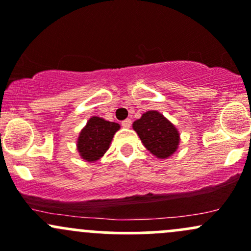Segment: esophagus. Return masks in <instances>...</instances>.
<instances>
[{
    "label": "esophagus",
    "mask_w": 251,
    "mask_h": 251,
    "mask_svg": "<svg viewBox=\"0 0 251 251\" xmlns=\"http://www.w3.org/2000/svg\"><path fill=\"white\" fill-rule=\"evenodd\" d=\"M122 126H125V128H129V126H131V120H129V118H128V120H125L122 122Z\"/></svg>",
    "instance_id": "obj_1"
}]
</instances>
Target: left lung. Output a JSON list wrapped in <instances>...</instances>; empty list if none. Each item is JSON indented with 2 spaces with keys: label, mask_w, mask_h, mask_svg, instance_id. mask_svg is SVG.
I'll list each match as a JSON object with an SVG mask.
<instances>
[{
  "label": "left lung",
  "mask_w": 251,
  "mask_h": 251,
  "mask_svg": "<svg viewBox=\"0 0 251 251\" xmlns=\"http://www.w3.org/2000/svg\"><path fill=\"white\" fill-rule=\"evenodd\" d=\"M133 129L144 146L159 159L169 158L178 148V130L160 112L154 110L145 112L133 123Z\"/></svg>",
  "instance_id": "left-lung-1"
}]
</instances>
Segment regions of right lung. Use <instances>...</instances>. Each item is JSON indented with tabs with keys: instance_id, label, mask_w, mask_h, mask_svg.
Listing matches in <instances>:
<instances>
[{
	"instance_id": "1",
	"label": "right lung",
	"mask_w": 251,
	"mask_h": 251,
	"mask_svg": "<svg viewBox=\"0 0 251 251\" xmlns=\"http://www.w3.org/2000/svg\"><path fill=\"white\" fill-rule=\"evenodd\" d=\"M121 126L118 123L109 122L104 118L93 116L80 131L76 146L80 157L86 161L99 160L109 150L116 131Z\"/></svg>"
}]
</instances>
